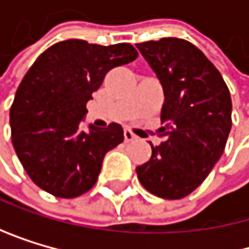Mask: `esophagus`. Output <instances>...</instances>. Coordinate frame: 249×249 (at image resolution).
I'll use <instances>...</instances> for the list:
<instances>
[{
    "label": "esophagus",
    "mask_w": 249,
    "mask_h": 249,
    "mask_svg": "<svg viewBox=\"0 0 249 249\" xmlns=\"http://www.w3.org/2000/svg\"><path fill=\"white\" fill-rule=\"evenodd\" d=\"M134 139H136V134L131 130H128V128L124 130V140H125V142H133Z\"/></svg>",
    "instance_id": "obj_1"
}]
</instances>
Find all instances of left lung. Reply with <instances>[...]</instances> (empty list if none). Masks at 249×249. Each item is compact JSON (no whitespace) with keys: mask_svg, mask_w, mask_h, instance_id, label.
<instances>
[{"mask_svg":"<svg viewBox=\"0 0 249 249\" xmlns=\"http://www.w3.org/2000/svg\"><path fill=\"white\" fill-rule=\"evenodd\" d=\"M157 73L164 104L158 130L162 139L152 157L136 169L154 196L184 198L208 178L221 158L231 128V98L216 67L197 47L176 37L137 43Z\"/></svg>","mask_w":249,"mask_h":249,"instance_id":"8db88e82","label":"left lung"}]
</instances>
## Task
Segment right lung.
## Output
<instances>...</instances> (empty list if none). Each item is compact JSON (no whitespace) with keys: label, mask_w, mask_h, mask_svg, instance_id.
<instances>
[{"label":"right lung","mask_w":249,"mask_h":249,"mask_svg":"<svg viewBox=\"0 0 249 249\" xmlns=\"http://www.w3.org/2000/svg\"><path fill=\"white\" fill-rule=\"evenodd\" d=\"M128 43L89 44L59 41L44 51L23 76L10 107L12 142L33 182L61 198L89 191L98 179L103 158L124 140L119 124L89 125L80 131L104 76L137 58Z\"/></svg>","instance_id":"obj_1"}]
</instances>
